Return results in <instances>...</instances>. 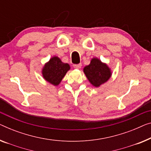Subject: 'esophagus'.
Wrapping results in <instances>:
<instances>
[{"label":"esophagus","mask_w":151,"mask_h":151,"mask_svg":"<svg viewBox=\"0 0 151 151\" xmlns=\"http://www.w3.org/2000/svg\"><path fill=\"white\" fill-rule=\"evenodd\" d=\"M81 64H74L73 65V66H74V68H76V69H79V68H81Z\"/></svg>","instance_id":"34e87169"}]
</instances>
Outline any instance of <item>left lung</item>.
I'll return each mask as SVG.
<instances>
[{
  "mask_svg": "<svg viewBox=\"0 0 151 151\" xmlns=\"http://www.w3.org/2000/svg\"><path fill=\"white\" fill-rule=\"evenodd\" d=\"M83 70L89 82L95 87H99L106 82L111 76V70L106 64H103L97 58L92 59L90 64L85 66Z\"/></svg>",
  "mask_w": 151,
  "mask_h": 151,
  "instance_id": "left-lung-1",
  "label": "left lung"
}]
</instances>
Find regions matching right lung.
Listing matches in <instances>:
<instances>
[{
	"label": "right lung",
	"instance_id": "obj_1",
	"mask_svg": "<svg viewBox=\"0 0 151 151\" xmlns=\"http://www.w3.org/2000/svg\"><path fill=\"white\" fill-rule=\"evenodd\" d=\"M69 69V64L63 63L58 57H53L45 65L42 75L47 81L53 85H58Z\"/></svg>",
	"mask_w": 151,
	"mask_h": 151
}]
</instances>
